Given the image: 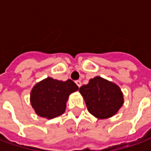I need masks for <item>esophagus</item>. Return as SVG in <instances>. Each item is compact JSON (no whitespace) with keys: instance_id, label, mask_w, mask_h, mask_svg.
Returning a JSON list of instances; mask_svg holds the SVG:
<instances>
[{"instance_id":"34e87169","label":"esophagus","mask_w":151,"mask_h":151,"mask_svg":"<svg viewBox=\"0 0 151 151\" xmlns=\"http://www.w3.org/2000/svg\"><path fill=\"white\" fill-rule=\"evenodd\" d=\"M75 83L76 84H77V86H78V87H80V86H82V82H81L80 80H77Z\"/></svg>"}]
</instances>
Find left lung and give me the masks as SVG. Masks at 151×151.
<instances>
[{"instance_id":"8db88e82","label":"left lung","mask_w":151,"mask_h":151,"mask_svg":"<svg viewBox=\"0 0 151 151\" xmlns=\"http://www.w3.org/2000/svg\"><path fill=\"white\" fill-rule=\"evenodd\" d=\"M88 111L98 119L114 115L123 104V93L114 83L101 77L91 79L79 88Z\"/></svg>"}]
</instances>
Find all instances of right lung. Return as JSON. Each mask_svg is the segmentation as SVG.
Instances as JSON below:
<instances>
[{
  "label": "right lung",
  "mask_w": 151,
  "mask_h": 151,
  "mask_svg": "<svg viewBox=\"0 0 151 151\" xmlns=\"http://www.w3.org/2000/svg\"><path fill=\"white\" fill-rule=\"evenodd\" d=\"M78 90L71 79L65 82L47 78L36 84L31 91V104L41 117L54 119L64 114L69 94Z\"/></svg>",
  "instance_id": "add662e5"
}]
</instances>
